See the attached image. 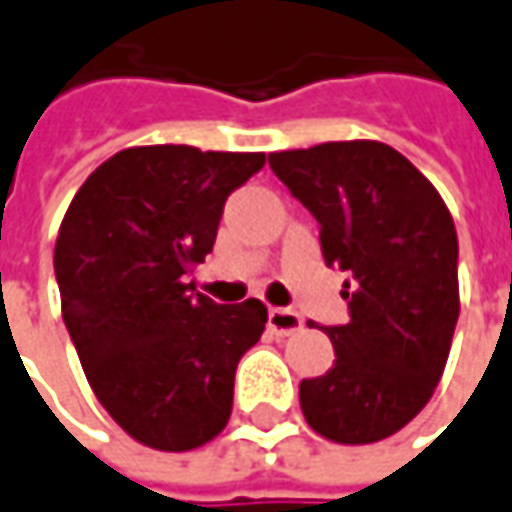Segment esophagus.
I'll use <instances>...</instances> for the list:
<instances>
[{"mask_svg": "<svg viewBox=\"0 0 512 512\" xmlns=\"http://www.w3.org/2000/svg\"><path fill=\"white\" fill-rule=\"evenodd\" d=\"M302 328V316L291 308H269V330L277 336H291Z\"/></svg>", "mask_w": 512, "mask_h": 512, "instance_id": "1", "label": "esophagus"}]
</instances>
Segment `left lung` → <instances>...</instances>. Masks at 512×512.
I'll return each instance as SVG.
<instances>
[{"mask_svg": "<svg viewBox=\"0 0 512 512\" xmlns=\"http://www.w3.org/2000/svg\"><path fill=\"white\" fill-rule=\"evenodd\" d=\"M274 176L319 221L328 266L347 271L350 322L336 361L300 384L308 426L344 446L378 443L429 403L460 316L457 229L420 170L375 139L269 154Z\"/></svg>", "mask_w": 512, "mask_h": 512, "instance_id": "left-lung-1", "label": "left lung"}]
</instances>
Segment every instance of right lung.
Returning a JSON list of instances; mask_svg holds the SVG:
<instances>
[{
  "mask_svg": "<svg viewBox=\"0 0 512 512\" xmlns=\"http://www.w3.org/2000/svg\"><path fill=\"white\" fill-rule=\"evenodd\" d=\"M266 154L134 145L81 184L55 241L61 314L89 387L137 443L193 451L232 415L241 356L266 305H218L187 274L204 263L227 196Z\"/></svg>",
  "mask_w": 512,
  "mask_h": 512,
  "instance_id": "obj_1",
  "label": "right lung"
}]
</instances>
